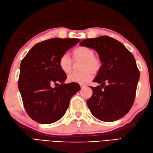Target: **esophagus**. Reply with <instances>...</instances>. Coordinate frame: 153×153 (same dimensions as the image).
Segmentation results:
<instances>
[{"instance_id": "1", "label": "esophagus", "mask_w": 153, "mask_h": 153, "mask_svg": "<svg viewBox=\"0 0 153 153\" xmlns=\"http://www.w3.org/2000/svg\"><path fill=\"white\" fill-rule=\"evenodd\" d=\"M80 86L81 89H84L85 88H86V85H84V84H80Z\"/></svg>"}]
</instances>
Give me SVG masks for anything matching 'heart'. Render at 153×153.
Returning <instances> with one entry per match:
<instances>
[{
    "label": "heart",
    "instance_id": "obj_1",
    "mask_svg": "<svg viewBox=\"0 0 153 153\" xmlns=\"http://www.w3.org/2000/svg\"><path fill=\"white\" fill-rule=\"evenodd\" d=\"M94 51L87 47H79L73 52V59L74 62L82 61L80 65L81 71L73 73L68 77L70 82L84 84L94 78V72H97L102 67L100 59L96 56ZM59 65L65 73L72 71L73 62L68 55L63 54L59 59Z\"/></svg>",
    "mask_w": 153,
    "mask_h": 153
}]
</instances>
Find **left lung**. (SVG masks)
Segmentation results:
<instances>
[{
    "instance_id": "obj_1",
    "label": "left lung",
    "mask_w": 153,
    "mask_h": 153,
    "mask_svg": "<svg viewBox=\"0 0 153 153\" xmlns=\"http://www.w3.org/2000/svg\"><path fill=\"white\" fill-rule=\"evenodd\" d=\"M80 45L96 51L102 64L94 80L100 85L91 86L89 109L100 121L120 120L128 112L135 99L140 71L134 57L123 44L107 36L84 39Z\"/></svg>"
}]
</instances>
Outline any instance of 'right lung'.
Masks as SVG:
<instances>
[{
    "label": "right lung",
    "mask_w": 153,
    "mask_h": 153,
    "mask_svg": "<svg viewBox=\"0 0 153 153\" xmlns=\"http://www.w3.org/2000/svg\"><path fill=\"white\" fill-rule=\"evenodd\" d=\"M80 41L58 38L43 41L22 60L18 88L25 110L33 121L51 124L60 120L71 99L80 89L77 83L64 84L67 75L59 65L61 56ZM53 84L59 85L53 88Z\"/></svg>",
    "instance_id": "add662e5"
}]
</instances>
